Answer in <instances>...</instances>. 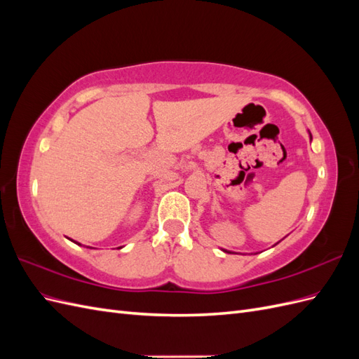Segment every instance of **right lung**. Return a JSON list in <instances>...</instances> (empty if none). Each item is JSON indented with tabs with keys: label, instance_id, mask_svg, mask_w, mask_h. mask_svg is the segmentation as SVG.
I'll return each mask as SVG.
<instances>
[{
	"label": "right lung",
	"instance_id": "right-lung-1",
	"mask_svg": "<svg viewBox=\"0 0 359 359\" xmlns=\"http://www.w3.org/2000/svg\"><path fill=\"white\" fill-rule=\"evenodd\" d=\"M76 244H78V243H76Z\"/></svg>",
	"mask_w": 359,
	"mask_h": 359
}]
</instances>
